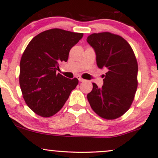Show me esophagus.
Segmentation results:
<instances>
[{
	"instance_id": "34e87169",
	"label": "esophagus",
	"mask_w": 158,
	"mask_h": 158,
	"mask_svg": "<svg viewBox=\"0 0 158 158\" xmlns=\"http://www.w3.org/2000/svg\"><path fill=\"white\" fill-rule=\"evenodd\" d=\"M77 79H78L79 82H83V81H85V80L83 78H82V77H80V76L77 77Z\"/></svg>"
}]
</instances>
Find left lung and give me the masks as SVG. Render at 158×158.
<instances>
[{
  "instance_id": "left-lung-1",
  "label": "left lung",
  "mask_w": 158,
  "mask_h": 158,
  "mask_svg": "<svg viewBox=\"0 0 158 158\" xmlns=\"http://www.w3.org/2000/svg\"><path fill=\"white\" fill-rule=\"evenodd\" d=\"M96 53L97 64L105 69L103 86L93 82L87 94L92 110L106 120H114L129 110L137 89L138 64L131 46L123 38L109 32L92 33L87 38Z\"/></svg>"
}]
</instances>
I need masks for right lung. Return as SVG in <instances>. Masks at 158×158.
<instances>
[{
	"label": "right lung",
	"instance_id": "obj_1",
	"mask_svg": "<svg viewBox=\"0 0 158 158\" xmlns=\"http://www.w3.org/2000/svg\"><path fill=\"white\" fill-rule=\"evenodd\" d=\"M82 36L52 28L35 36L25 49L20 61L19 85L26 103L37 115L48 118L56 114L78 84L76 77L71 80L56 72Z\"/></svg>",
	"mask_w": 158,
	"mask_h": 158
}]
</instances>
